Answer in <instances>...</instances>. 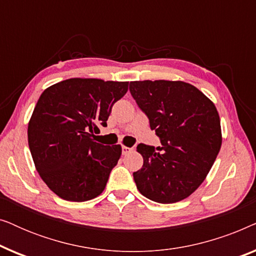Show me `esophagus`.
I'll return each mask as SVG.
<instances>
[{
	"label": "esophagus",
	"instance_id": "esophagus-1",
	"mask_svg": "<svg viewBox=\"0 0 256 256\" xmlns=\"http://www.w3.org/2000/svg\"><path fill=\"white\" fill-rule=\"evenodd\" d=\"M132 150V148H129V146H122V154L124 155H127V154H129Z\"/></svg>",
	"mask_w": 256,
	"mask_h": 256
}]
</instances>
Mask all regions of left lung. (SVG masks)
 Here are the masks:
<instances>
[{
	"label": "left lung",
	"mask_w": 256,
	"mask_h": 256,
	"mask_svg": "<svg viewBox=\"0 0 256 256\" xmlns=\"http://www.w3.org/2000/svg\"><path fill=\"white\" fill-rule=\"evenodd\" d=\"M129 90L162 144L138 146L143 166L134 172L136 188L160 204L183 200L200 186L219 154L218 110L202 90L180 80L130 82Z\"/></svg>",
	"instance_id": "obj_1"
}]
</instances>
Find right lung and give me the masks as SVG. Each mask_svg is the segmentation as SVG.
<instances>
[{
	"label": "right lung",
	"mask_w": 256,
	"mask_h": 256,
	"mask_svg": "<svg viewBox=\"0 0 256 256\" xmlns=\"http://www.w3.org/2000/svg\"><path fill=\"white\" fill-rule=\"evenodd\" d=\"M128 82L71 78L42 93L28 124L34 166L48 188L64 200L86 202L102 194L122 154L120 144L98 143L112 107Z\"/></svg>",
	"instance_id": "add662e5"
}]
</instances>
